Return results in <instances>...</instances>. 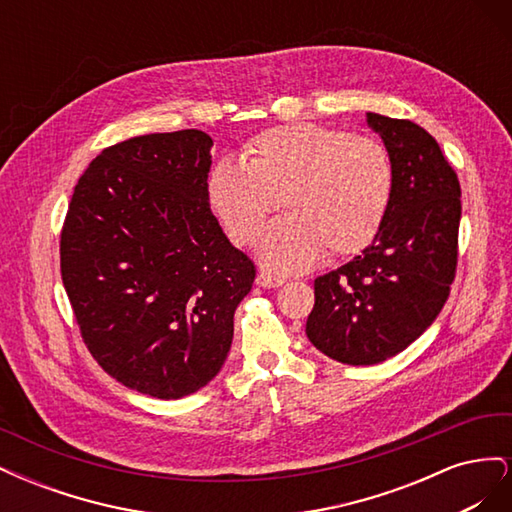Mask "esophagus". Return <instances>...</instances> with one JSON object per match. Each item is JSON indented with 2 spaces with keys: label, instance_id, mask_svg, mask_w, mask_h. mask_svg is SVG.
<instances>
[{
  "label": "esophagus",
  "instance_id": "esophagus-1",
  "mask_svg": "<svg viewBox=\"0 0 512 512\" xmlns=\"http://www.w3.org/2000/svg\"><path fill=\"white\" fill-rule=\"evenodd\" d=\"M256 284L262 286V288H277V286L284 284V280H282V277L267 273V271H260V273L256 275Z\"/></svg>",
  "mask_w": 512,
  "mask_h": 512
}]
</instances>
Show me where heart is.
Listing matches in <instances>:
<instances>
[{"instance_id": "obj_1", "label": "heart", "mask_w": 512, "mask_h": 512, "mask_svg": "<svg viewBox=\"0 0 512 512\" xmlns=\"http://www.w3.org/2000/svg\"><path fill=\"white\" fill-rule=\"evenodd\" d=\"M395 173L389 151L350 132L292 123L254 136L245 162L220 158L207 175V203L232 243L254 239L277 198L288 211L260 232L258 258L294 273L374 241L389 213Z\"/></svg>"}]
</instances>
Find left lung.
I'll return each instance as SVG.
<instances>
[{
  "label": "left lung",
  "mask_w": 512,
  "mask_h": 512,
  "mask_svg": "<svg viewBox=\"0 0 512 512\" xmlns=\"http://www.w3.org/2000/svg\"><path fill=\"white\" fill-rule=\"evenodd\" d=\"M389 151L395 188L378 235L361 256L316 277L305 333L346 365H376L421 337L451 292L457 269L461 188L427 130L367 113Z\"/></svg>",
  "instance_id": "left-lung-1"
}]
</instances>
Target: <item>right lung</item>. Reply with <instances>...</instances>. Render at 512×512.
Returning <instances> with one entry per match:
<instances>
[{
  "mask_svg": "<svg viewBox=\"0 0 512 512\" xmlns=\"http://www.w3.org/2000/svg\"><path fill=\"white\" fill-rule=\"evenodd\" d=\"M211 136H134L87 166L61 228L83 342L123 386L179 399L222 369L256 267L207 203Z\"/></svg>",
  "mask_w": 512,
  "mask_h": 512,
  "instance_id": "1",
  "label": "right lung"
}]
</instances>
